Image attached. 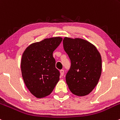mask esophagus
Wrapping results in <instances>:
<instances>
[{"label": "esophagus", "mask_w": 120, "mask_h": 120, "mask_svg": "<svg viewBox=\"0 0 120 120\" xmlns=\"http://www.w3.org/2000/svg\"><path fill=\"white\" fill-rule=\"evenodd\" d=\"M60 76H63L64 75V70H61L60 71Z\"/></svg>", "instance_id": "esophagus-1"}]
</instances>
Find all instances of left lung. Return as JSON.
<instances>
[{"label": "left lung", "mask_w": 120, "mask_h": 120, "mask_svg": "<svg viewBox=\"0 0 120 120\" xmlns=\"http://www.w3.org/2000/svg\"><path fill=\"white\" fill-rule=\"evenodd\" d=\"M63 47L71 60L65 80L72 93L84 96L98 84L101 75L102 59L96 47L80 38L65 37Z\"/></svg>", "instance_id": "obj_1"}]
</instances>
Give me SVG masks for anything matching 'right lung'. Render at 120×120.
Segmentation results:
<instances>
[{"label":"right lung","mask_w":120,"mask_h":120,"mask_svg":"<svg viewBox=\"0 0 120 120\" xmlns=\"http://www.w3.org/2000/svg\"><path fill=\"white\" fill-rule=\"evenodd\" d=\"M62 40L53 37L33 43L22 55L21 67L24 82L37 98L49 95L59 82L60 72L55 67L53 52Z\"/></svg>","instance_id":"obj_1"}]
</instances>
